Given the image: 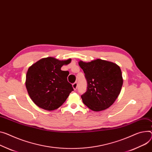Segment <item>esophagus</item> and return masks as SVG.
Returning <instances> with one entry per match:
<instances>
[{
	"instance_id": "1",
	"label": "esophagus",
	"mask_w": 152,
	"mask_h": 152,
	"mask_svg": "<svg viewBox=\"0 0 152 152\" xmlns=\"http://www.w3.org/2000/svg\"><path fill=\"white\" fill-rule=\"evenodd\" d=\"M77 86H78V85H77V82H75L74 83L72 84V87H73V88H74V90H76V89H77Z\"/></svg>"
}]
</instances>
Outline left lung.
I'll use <instances>...</instances> for the list:
<instances>
[{
    "instance_id": "1",
    "label": "left lung",
    "mask_w": 152,
    "mask_h": 152,
    "mask_svg": "<svg viewBox=\"0 0 152 152\" xmlns=\"http://www.w3.org/2000/svg\"><path fill=\"white\" fill-rule=\"evenodd\" d=\"M87 80L86 92L81 96L83 103L94 111L108 108L119 96L123 85L121 69L116 64L97 59L78 62Z\"/></svg>"
}]
</instances>
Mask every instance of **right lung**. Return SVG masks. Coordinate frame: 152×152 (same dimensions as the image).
<instances>
[{"mask_svg":"<svg viewBox=\"0 0 152 152\" xmlns=\"http://www.w3.org/2000/svg\"><path fill=\"white\" fill-rule=\"evenodd\" d=\"M71 59L59 60L53 57L44 58L29 68L26 86L33 102L38 107L53 111L61 107L74 89L67 81L68 71H61Z\"/></svg>","mask_w":152,"mask_h":152,"instance_id":"right-lung-1","label":"right lung"}]
</instances>
